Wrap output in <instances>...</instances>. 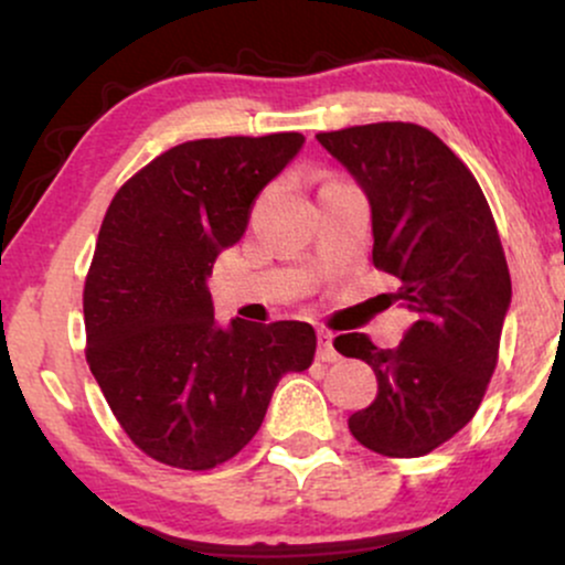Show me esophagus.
Masks as SVG:
<instances>
[{
  "instance_id": "34e87169",
  "label": "esophagus",
  "mask_w": 565,
  "mask_h": 565,
  "mask_svg": "<svg viewBox=\"0 0 565 565\" xmlns=\"http://www.w3.org/2000/svg\"><path fill=\"white\" fill-rule=\"evenodd\" d=\"M319 361H327V364L340 361V353L334 348V337L329 332H319Z\"/></svg>"
}]
</instances>
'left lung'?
<instances>
[{"mask_svg":"<svg viewBox=\"0 0 565 565\" xmlns=\"http://www.w3.org/2000/svg\"><path fill=\"white\" fill-rule=\"evenodd\" d=\"M316 140L372 206V260L401 278L395 300L414 323L393 350L366 334L334 348L377 374V398L348 419L382 457H423L478 412L510 310V274L481 185L430 129L377 121Z\"/></svg>","mask_w":565,"mask_h":565,"instance_id":"8db88e82","label":"left lung"}]
</instances>
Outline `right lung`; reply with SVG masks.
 Masks as SVG:
<instances>
[{
    "mask_svg": "<svg viewBox=\"0 0 565 565\" xmlns=\"http://www.w3.org/2000/svg\"><path fill=\"white\" fill-rule=\"evenodd\" d=\"M300 132L191 140L119 188L84 281L87 364L132 444L210 470L260 430L270 395L313 364L305 321H215L206 278L249 206L300 153Z\"/></svg>",
    "mask_w": 565,
    "mask_h": 565,
    "instance_id": "add662e5",
    "label": "right lung"
}]
</instances>
